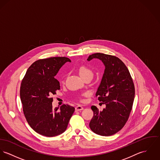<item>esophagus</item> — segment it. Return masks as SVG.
<instances>
[{"instance_id":"obj_1","label":"esophagus","mask_w":160,"mask_h":160,"mask_svg":"<svg viewBox=\"0 0 160 160\" xmlns=\"http://www.w3.org/2000/svg\"><path fill=\"white\" fill-rule=\"evenodd\" d=\"M83 109H84V108L81 105H78L75 108L76 111H81V110H83Z\"/></svg>"}]
</instances>
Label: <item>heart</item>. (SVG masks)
<instances>
[{
	"instance_id": "obj_1",
	"label": "heart",
	"mask_w": 160,
	"mask_h": 160,
	"mask_svg": "<svg viewBox=\"0 0 160 160\" xmlns=\"http://www.w3.org/2000/svg\"><path fill=\"white\" fill-rule=\"evenodd\" d=\"M79 74L83 79L88 76H93L92 71L86 66H81L78 70Z\"/></svg>"
}]
</instances>
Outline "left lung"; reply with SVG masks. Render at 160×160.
<instances>
[{
	"instance_id": "obj_1",
	"label": "left lung",
	"mask_w": 160,
	"mask_h": 160,
	"mask_svg": "<svg viewBox=\"0 0 160 160\" xmlns=\"http://www.w3.org/2000/svg\"><path fill=\"white\" fill-rule=\"evenodd\" d=\"M102 60L105 66L101 83L96 92L98 100L106 104L102 111L95 106L89 127L95 133L109 136L120 131L127 123L132 109L135 95L134 86L128 69L114 56L93 54L87 58Z\"/></svg>"
}]
</instances>
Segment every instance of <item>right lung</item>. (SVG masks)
<instances>
[{"label": "right lung", "instance_id": "obj_1", "mask_svg": "<svg viewBox=\"0 0 160 160\" xmlns=\"http://www.w3.org/2000/svg\"><path fill=\"white\" fill-rule=\"evenodd\" d=\"M67 62L71 60L65 57L38 60L30 66L21 84L20 98L26 118L34 131L44 136L63 133L75 110L68 104L53 109L51 98L60 87L54 76Z\"/></svg>", "mask_w": 160, "mask_h": 160}]
</instances>
